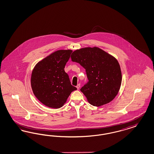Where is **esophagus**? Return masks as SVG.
Returning a JSON list of instances; mask_svg holds the SVG:
<instances>
[{"mask_svg": "<svg viewBox=\"0 0 154 154\" xmlns=\"http://www.w3.org/2000/svg\"><path fill=\"white\" fill-rule=\"evenodd\" d=\"M76 88H77V89L79 90V89H80V84H78V85L76 86Z\"/></svg>", "mask_w": 154, "mask_h": 154, "instance_id": "34e87169", "label": "esophagus"}]
</instances>
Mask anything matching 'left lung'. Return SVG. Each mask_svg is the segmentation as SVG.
<instances>
[{
  "mask_svg": "<svg viewBox=\"0 0 154 154\" xmlns=\"http://www.w3.org/2000/svg\"><path fill=\"white\" fill-rule=\"evenodd\" d=\"M71 59L86 70L89 81L80 90L91 105L98 107L114 100L122 82L121 67L116 58L94 47L74 51Z\"/></svg>",
  "mask_w": 154,
  "mask_h": 154,
  "instance_id": "left-lung-1",
  "label": "left lung"
}]
</instances>
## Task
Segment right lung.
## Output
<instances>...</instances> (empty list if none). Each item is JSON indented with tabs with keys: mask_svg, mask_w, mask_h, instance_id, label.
<instances>
[{
	"mask_svg": "<svg viewBox=\"0 0 154 154\" xmlns=\"http://www.w3.org/2000/svg\"><path fill=\"white\" fill-rule=\"evenodd\" d=\"M72 51L58 50L37 63L32 70L31 84L34 95L44 105L53 109L63 106L70 93L71 85L64 68Z\"/></svg>",
	"mask_w": 154,
	"mask_h": 154,
	"instance_id": "1",
	"label": "right lung"
}]
</instances>
